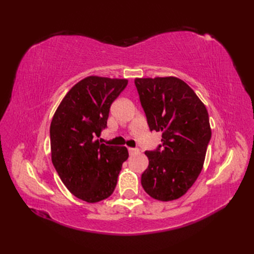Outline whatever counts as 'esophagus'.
<instances>
[{
	"label": "esophagus",
	"instance_id": "esophagus-1",
	"mask_svg": "<svg viewBox=\"0 0 254 254\" xmlns=\"http://www.w3.org/2000/svg\"><path fill=\"white\" fill-rule=\"evenodd\" d=\"M128 151H129V153L130 155H134V153H137L140 151V149L139 148H132V147H129L128 148Z\"/></svg>",
	"mask_w": 254,
	"mask_h": 254
}]
</instances>
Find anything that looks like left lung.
<instances>
[{
	"label": "left lung",
	"instance_id": "8db88e82",
	"mask_svg": "<svg viewBox=\"0 0 254 254\" xmlns=\"http://www.w3.org/2000/svg\"><path fill=\"white\" fill-rule=\"evenodd\" d=\"M134 83L150 131L162 132V144L145 151L149 164L142 174V187L157 200H175L202 170L212 134L209 114L193 89L179 78H135Z\"/></svg>",
	"mask_w": 254,
	"mask_h": 254
}]
</instances>
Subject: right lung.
Instances as JSON below:
<instances>
[{"label":"right lung","mask_w":254,"mask_h":254,"mask_svg":"<svg viewBox=\"0 0 254 254\" xmlns=\"http://www.w3.org/2000/svg\"><path fill=\"white\" fill-rule=\"evenodd\" d=\"M127 83V79L89 76L67 92L53 117V165L66 189L83 201L93 203L111 196L128 159L124 146L95 140L107 127L111 104Z\"/></svg>","instance_id":"right-lung-1"}]
</instances>
